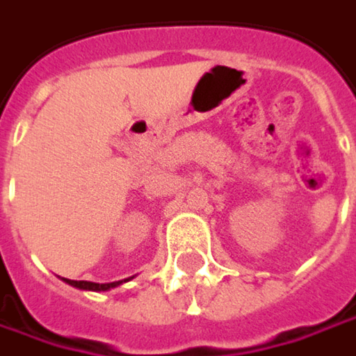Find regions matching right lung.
I'll list each match as a JSON object with an SVG mask.
<instances>
[{"instance_id":"right-lung-1","label":"right lung","mask_w":356,"mask_h":356,"mask_svg":"<svg viewBox=\"0 0 356 356\" xmlns=\"http://www.w3.org/2000/svg\"><path fill=\"white\" fill-rule=\"evenodd\" d=\"M68 284H72L76 288H80V290H96V292H100V290H111V288H115L120 282H111V284H96V282H86V280H68V278H64Z\"/></svg>"}]
</instances>
